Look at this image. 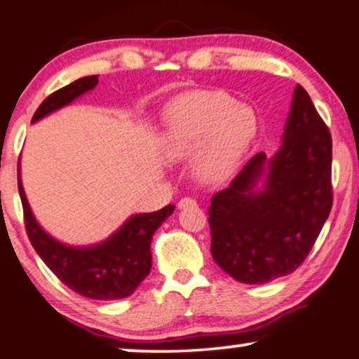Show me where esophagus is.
Here are the masks:
<instances>
[{"label": "esophagus", "instance_id": "1", "mask_svg": "<svg viewBox=\"0 0 359 359\" xmlns=\"http://www.w3.org/2000/svg\"><path fill=\"white\" fill-rule=\"evenodd\" d=\"M195 205H197V201H195V198H190V197H184L182 201H179V203H177V207L179 208L195 207Z\"/></svg>", "mask_w": 359, "mask_h": 359}]
</instances>
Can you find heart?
<instances>
[{
    "label": "heart",
    "mask_w": 359,
    "mask_h": 359,
    "mask_svg": "<svg viewBox=\"0 0 359 359\" xmlns=\"http://www.w3.org/2000/svg\"><path fill=\"white\" fill-rule=\"evenodd\" d=\"M257 134V117L220 90H195L165 112L162 152L170 161L194 156V172L205 184H220L237 169Z\"/></svg>",
    "instance_id": "1"
}]
</instances>
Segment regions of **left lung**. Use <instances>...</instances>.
Masks as SVG:
<instances>
[{
  "label": "left lung",
  "instance_id": "obj_1",
  "mask_svg": "<svg viewBox=\"0 0 359 359\" xmlns=\"http://www.w3.org/2000/svg\"><path fill=\"white\" fill-rule=\"evenodd\" d=\"M331 205V134L298 84L275 156H253L212 197L213 260L248 285L290 275L305 262Z\"/></svg>",
  "mask_w": 359,
  "mask_h": 359
}]
</instances>
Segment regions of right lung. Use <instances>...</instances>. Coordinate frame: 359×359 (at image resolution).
I'll use <instances>...</instances> for the list:
<instances>
[{
    "label": "right lung",
    "mask_w": 359,
    "mask_h": 359,
    "mask_svg": "<svg viewBox=\"0 0 359 359\" xmlns=\"http://www.w3.org/2000/svg\"><path fill=\"white\" fill-rule=\"evenodd\" d=\"M97 83V76H86L56 90L41 102L31 122L67 106L96 88ZM18 190L25 212L26 232L36 253L66 287L93 300H121L135 292L151 271L152 235L175 208L165 205L152 213H137L104 242L90 247H71L54 240L36 222L21 184L20 162Z\"/></svg>",
    "instance_id": "1"
}]
</instances>
